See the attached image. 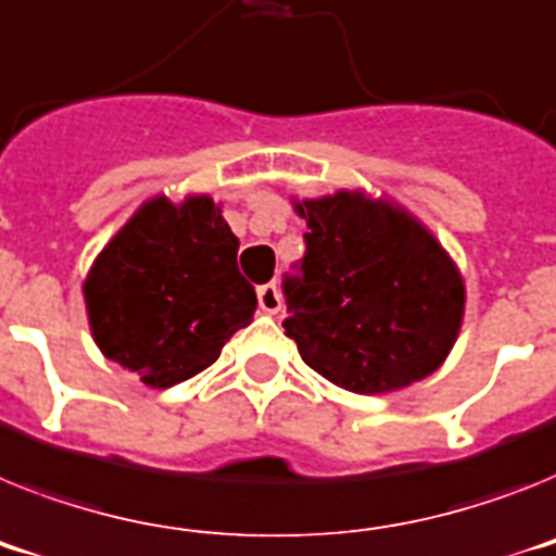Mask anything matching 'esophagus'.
<instances>
[{"label": "esophagus", "mask_w": 556, "mask_h": 556, "mask_svg": "<svg viewBox=\"0 0 556 556\" xmlns=\"http://www.w3.org/2000/svg\"><path fill=\"white\" fill-rule=\"evenodd\" d=\"M256 300H260V307H263L265 314H279V307H282L277 282H265V286L256 288Z\"/></svg>", "instance_id": "esophagus-1"}]
</instances>
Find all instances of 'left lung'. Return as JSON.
Wrapping results in <instances>:
<instances>
[{
    "label": "left lung",
    "mask_w": 556,
    "mask_h": 556,
    "mask_svg": "<svg viewBox=\"0 0 556 556\" xmlns=\"http://www.w3.org/2000/svg\"><path fill=\"white\" fill-rule=\"evenodd\" d=\"M305 256L282 279L291 336L311 370L350 393H393L444 365L464 279L421 223L362 191L302 200Z\"/></svg>",
    "instance_id": "8db88e82"
}]
</instances>
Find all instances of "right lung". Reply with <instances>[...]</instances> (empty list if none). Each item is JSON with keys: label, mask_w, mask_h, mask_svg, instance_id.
Here are the masks:
<instances>
[{"label": "right lung", "mask_w": 556, "mask_h": 556, "mask_svg": "<svg viewBox=\"0 0 556 556\" xmlns=\"http://www.w3.org/2000/svg\"><path fill=\"white\" fill-rule=\"evenodd\" d=\"M240 240L212 198H155L112 237L84 300L106 358L166 390L217 362L254 319L256 293L237 268Z\"/></svg>", "instance_id": "obj_1"}]
</instances>
